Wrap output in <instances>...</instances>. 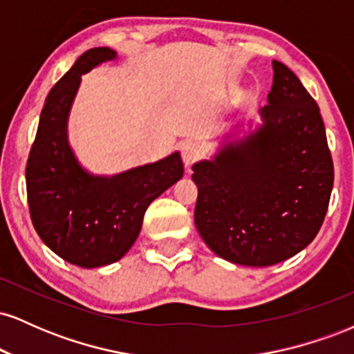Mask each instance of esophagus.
<instances>
[{
	"label": "esophagus",
	"instance_id": "esophagus-1",
	"mask_svg": "<svg viewBox=\"0 0 354 354\" xmlns=\"http://www.w3.org/2000/svg\"><path fill=\"white\" fill-rule=\"evenodd\" d=\"M181 158L183 163H185L186 168H191V165L194 161H198L201 158V146L194 141H188V143H183L181 146Z\"/></svg>",
	"mask_w": 354,
	"mask_h": 354
}]
</instances>
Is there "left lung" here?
<instances>
[{"instance_id":"8db88e82","label":"left lung","mask_w":354,"mask_h":354,"mask_svg":"<svg viewBox=\"0 0 354 354\" xmlns=\"http://www.w3.org/2000/svg\"><path fill=\"white\" fill-rule=\"evenodd\" d=\"M261 123L223 138L211 160L193 165L194 225L219 258L271 266L315 239L333 189V160L319 108L298 76L273 61Z\"/></svg>"}]
</instances>
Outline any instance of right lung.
<instances>
[{"mask_svg": "<svg viewBox=\"0 0 354 354\" xmlns=\"http://www.w3.org/2000/svg\"><path fill=\"white\" fill-rule=\"evenodd\" d=\"M116 58L111 48H91L51 88L26 165L36 233L59 258L81 268L120 261L135 245L148 206L185 173L180 151L111 176L81 166L68 141L81 75Z\"/></svg>", "mask_w": 354, "mask_h": 354, "instance_id": "right-lung-1", "label": "right lung"}]
</instances>
